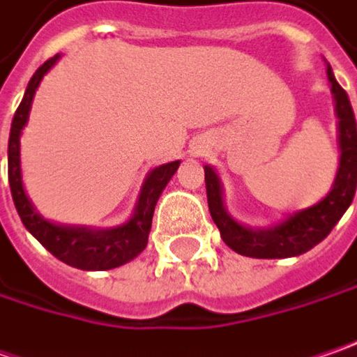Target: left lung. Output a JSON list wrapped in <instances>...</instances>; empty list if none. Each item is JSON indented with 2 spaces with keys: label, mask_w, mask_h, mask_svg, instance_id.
Returning <instances> with one entry per match:
<instances>
[{
  "label": "left lung",
  "mask_w": 357,
  "mask_h": 357,
  "mask_svg": "<svg viewBox=\"0 0 357 357\" xmlns=\"http://www.w3.org/2000/svg\"><path fill=\"white\" fill-rule=\"evenodd\" d=\"M328 79L332 84L335 100V114L340 119V167L330 194L312 208L296 211L286 222L271 229H250L234 222L224 208L222 188L215 172L206 165V190L211 220L215 222L222 240L241 256L273 259V257H294L305 254L340 222V218L349 208L357 188V128L354 109L348 93L333 77L332 68H328Z\"/></svg>",
  "instance_id": "1"
}]
</instances>
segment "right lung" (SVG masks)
Returning a JSON list of instances; mask_svg holds the SVG:
<instances>
[{"label": "right lung", "instance_id": "obj_1", "mask_svg": "<svg viewBox=\"0 0 357 357\" xmlns=\"http://www.w3.org/2000/svg\"><path fill=\"white\" fill-rule=\"evenodd\" d=\"M59 55L50 57L43 66H39L33 77L29 79L25 96L15 116L11 121V132H9L8 144V178L11 188V197L15 209L22 218L24 225L31 231V236L57 259L68 264L71 268L79 270H112L119 268L133 257H137L144 248L148 245V236L151 229V218L155 204L162 195L163 188L176 174L179 162L165 163L155 167L146 179L139 202L135 206V213L130 222H126L114 229H87V227H66V225H55L45 222L38 211L33 209L31 202L27 199L22 183V169H20V135L27 123L29 107L36 96L39 82L43 75L52 70Z\"/></svg>", "mask_w": 357, "mask_h": 357}]
</instances>
